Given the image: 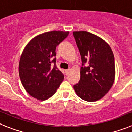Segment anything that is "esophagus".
<instances>
[{
	"label": "esophagus",
	"instance_id": "esophagus-1",
	"mask_svg": "<svg viewBox=\"0 0 132 132\" xmlns=\"http://www.w3.org/2000/svg\"><path fill=\"white\" fill-rule=\"evenodd\" d=\"M65 72H66V75H68L69 73H70V69H67V70H65Z\"/></svg>",
	"mask_w": 132,
	"mask_h": 132
}]
</instances>
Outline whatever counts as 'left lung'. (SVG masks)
I'll use <instances>...</instances> for the list:
<instances>
[{
    "label": "left lung",
    "instance_id": "8db88e82",
    "mask_svg": "<svg viewBox=\"0 0 132 132\" xmlns=\"http://www.w3.org/2000/svg\"><path fill=\"white\" fill-rule=\"evenodd\" d=\"M82 66L80 80L73 85L78 97L88 102L103 98L114 82L115 63L112 51L106 41L87 31H73Z\"/></svg>",
    "mask_w": 132,
    "mask_h": 132
}]
</instances>
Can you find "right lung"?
<instances>
[{
    "mask_svg": "<svg viewBox=\"0 0 132 132\" xmlns=\"http://www.w3.org/2000/svg\"><path fill=\"white\" fill-rule=\"evenodd\" d=\"M68 34L53 31L38 35L22 52L18 68L20 80L26 91L37 100L52 97L64 80V75L55 65L54 56L56 46Z\"/></svg>",
    "mask_w": 132,
    "mask_h": 132,
    "instance_id": "obj_1",
    "label": "right lung"
}]
</instances>
